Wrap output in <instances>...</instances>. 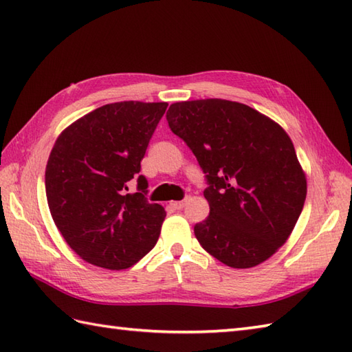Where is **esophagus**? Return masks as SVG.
<instances>
[{
    "label": "esophagus",
    "instance_id": "1",
    "mask_svg": "<svg viewBox=\"0 0 352 352\" xmlns=\"http://www.w3.org/2000/svg\"><path fill=\"white\" fill-rule=\"evenodd\" d=\"M170 207L175 208V210H182V208L184 207V201H172Z\"/></svg>",
    "mask_w": 352,
    "mask_h": 352
}]
</instances>
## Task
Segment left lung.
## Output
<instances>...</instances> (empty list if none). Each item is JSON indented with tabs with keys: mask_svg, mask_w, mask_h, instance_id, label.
<instances>
[{
	"mask_svg": "<svg viewBox=\"0 0 352 352\" xmlns=\"http://www.w3.org/2000/svg\"><path fill=\"white\" fill-rule=\"evenodd\" d=\"M166 119L207 178L210 214L193 228L199 245L230 267L263 263L286 243L307 195L287 133L250 106L219 98L174 102Z\"/></svg>",
	"mask_w": 352,
	"mask_h": 352,
	"instance_id": "obj_1",
	"label": "left lung"
}]
</instances>
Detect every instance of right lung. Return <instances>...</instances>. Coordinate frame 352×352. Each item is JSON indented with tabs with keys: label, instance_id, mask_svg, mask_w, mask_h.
Segmentation results:
<instances>
[{
	"label": "right lung",
	"instance_id": "right-lung-1",
	"mask_svg": "<svg viewBox=\"0 0 352 352\" xmlns=\"http://www.w3.org/2000/svg\"><path fill=\"white\" fill-rule=\"evenodd\" d=\"M168 102L121 101L95 109L57 138L45 170L56 227L85 261L119 271L154 248L166 212L149 204L140 162ZM138 178V192L128 184Z\"/></svg>",
	"mask_w": 352,
	"mask_h": 352
}]
</instances>
